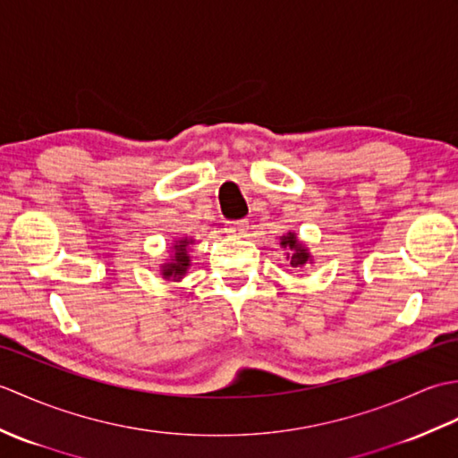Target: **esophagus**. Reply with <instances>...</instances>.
Instances as JSON below:
<instances>
[{"instance_id":"obj_1","label":"esophagus","mask_w":458,"mask_h":458,"mask_svg":"<svg viewBox=\"0 0 458 458\" xmlns=\"http://www.w3.org/2000/svg\"><path fill=\"white\" fill-rule=\"evenodd\" d=\"M224 230H226L228 234H234V236H246L248 220H228L226 224H224Z\"/></svg>"}]
</instances>
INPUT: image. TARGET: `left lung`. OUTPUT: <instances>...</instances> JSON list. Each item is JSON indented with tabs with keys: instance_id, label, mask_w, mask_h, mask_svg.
Instances as JSON below:
<instances>
[{
	"instance_id": "left-lung-1",
	"label": "left lung",
	"mask_w": 458,
	"mask_h": 458,
	"mask_svg": "<svg viewBox=\"0 0 458 458\" xmlns=\"http://www.w3.org/2000/svg\"><path fill=\"white\" fill-rule=\"evenodd\" d=\"M281 246L291 250V254H287V258H291V267H301V266H305L307 261H309L307 250L299 244L295 234H291V232H289L287 236L281 238Z\"/></svg>"
}]
</instances>
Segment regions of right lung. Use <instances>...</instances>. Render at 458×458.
Listing matches in <instances>:
<instances>
[{"label":"right lung","mask_w":458,"mask_h":458,"mask_svg":"<svg viewBox=\"0 0 458 458\" xmlns=\"http://www.w3.org/2000/svg\"><path fill=\"white\" fill-rule=\"evenodd\" d=\"M191 244V242L187 240H181L177 246H174V259L173 264H167L163 266V276L165 277H174V279H181V276L187 271V267L191 266V259H189V254H187V246Z\"/></svg>","instance_id":"add662e5"}]
</instances>
